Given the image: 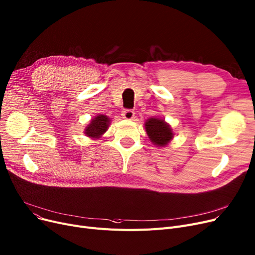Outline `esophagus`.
Masks as SVG:
<instances>
[{"mask_svg": "<svg viewBox=\"0 0 255 255\" xmlns=\"http://www.w3.org/2000/svg\"><path fill=\"white\" fill-rule=\"evenodd\" d=\"M122 116L126 120H133V119H134L135 114H134V112L131 111V110H125V111L122 112Z\"/></svg>", "mask_w": 255, "mask_h": 255, "instance_id": "34e87169", "label": "esophagus"}]
</instances>
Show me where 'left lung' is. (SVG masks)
<instances>
[{"mask_svg":"<svg viewBox=\"0 0 255 255\" xmlns=\"http://www.w3.org/2000/svg\"><path fill=\"white\" fill-rule=\"evenodd\" d=\"M144 129L151 142L158 148H164L175 136L171 126L161 118H149L144 122Z\"/></svg>","mask_w":255,"mask_h":255,"instance_id":"left-lung-1","label":"left lung"}]
</instances>
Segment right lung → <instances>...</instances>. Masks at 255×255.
I'll return each instance as SVG.
<instances>
[{"label":"right lung","mask_w":255,"mask_h":255,"mask_svg":"<svg viewBox=\"0 0 255 255\" xmlns=\"http://www.w3.org/2000/svg\"><path fill=\"white\" fill-rule=\"evenodd\" d=\"M111 125V118L105 115H97L94 117L90 123L86 126L84 133L86 136L92 139H99L102 135L107 131Z\"/></svg>","instance_id":"add662e5"}]
</instances>
